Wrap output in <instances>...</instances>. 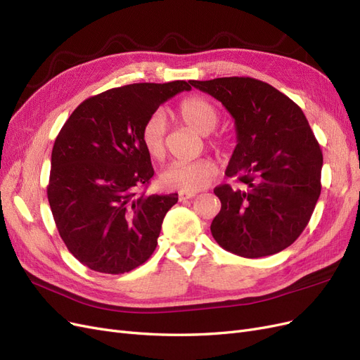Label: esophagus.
Returning a JSON list of instances; mask_svg holds the SVG:
<instances>
[{
	"mask_svg": "<svg viewBox=\"0 0 360 360\" xmlns=\"http://www.w3.org/2000/svg\"><path fill=\"white\" fill-rule=\"evenodd\" d=\"M195 195H197L195 192H183V191H181V192H179V200H180V201H186V200L193 198Z\"/></svg>",
	"mask_w": 360,
	"mask_h": 360,
	"instance_id": "esophagus-1",
	"label": "esophagus"
}]
</instances>
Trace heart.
I'll return each mask as SVG.
<instances>
[{"label": "heart", "mask_w": 360, "mask_h": 360, "mask_svg": "<svg viewBox=\"0 0 360 360\" xmlns=\"http://www.w3.org/2000/svg\"><path fill=\"white\" fill-rule=\"evenodd\" d=\"M177 115L188 127L200 135H210L219 124L217 108L201 96H189L177 106ZM167 120L163 112L151 114L141 129V143L153 159H163L167 153ZM214 148H221V141H210ZM217 174V165L212 159L193 162H172L162 169L159 181L165 189L197 192L207 186Z\"/></svg>", "instance_id": "1"}]
</instances>
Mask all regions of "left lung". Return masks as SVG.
I'll use <instances>...</instances> for the list:
<instances>
[{"mask_svg": "<svg viewBox=\"0 0 360 360\" xmlns=\"http://www.w3.org/2000/svg\"><path fill=\"white\" fill-rule=\"evenodd\" d=\"M231 114L237 146L214 188L221 212L212 222L214 240L245 258L281 252L308 225L321 192L323 153L303 111L275 86L254 78L192 81Z\"/></svg>", "mask_w": 360, "mask_h": 360, "instance_id": "1", "label": "left lung"}]
</instances>
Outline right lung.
<instances>
[{
  "instance_id": "right-lung-1",
  "label": "right lung",
  "mask_w": 360,
  "mask_h": 360,
  "mask_svg": "<svg viewBox=\"0 0 360 360\" xmlns=\"http://www.w3.org/2000/svg\"><path fill=\"white\" fill-rule=\"evenodd\" d=\"M192 81L132 84L84 101L53 143L48 200L70 254L94 271L134 270L158 246L177 193L148 195L155 169L141 129L158 108Z\"/></svg>"
}]
</instances>
